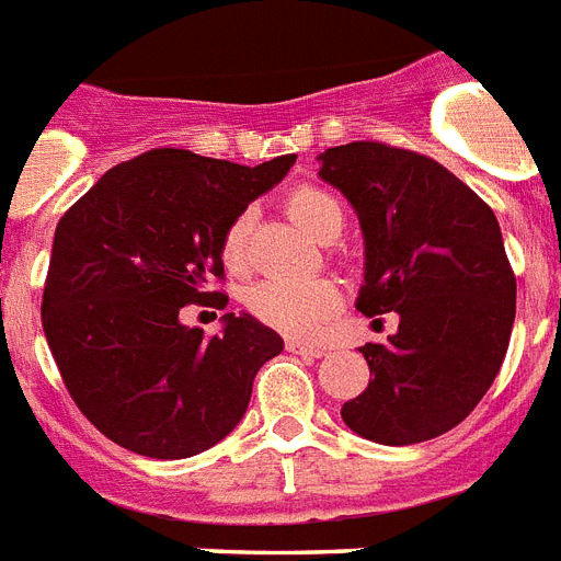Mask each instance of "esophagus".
<instances>
[{
    "mask_svg": "<svg viewBox=\"0 0 561 561\" xmlns=\"http://www.w3.org/2000/svg\"><path fill=\"white\" fill-rule=\"evenodd\" d=\"M286 350L295 355H307V358H321V355L327 353V346L309 344V341H300V337H291V341H286Z\"/></svg>",
    "mask_w": 561,
    "mask_h": 561,
    "instance_id": "1",
    "label": "esophagus"
}]
</instances>
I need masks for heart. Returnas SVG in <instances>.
I'll list each match as a JSON object with an SVG mask.
<instances>
[{"label":"heart","mask_w":561,"mask_h":561,"mask_svg":"<svg viewBox=\"0 0 561 561\" xmlns=\"http://www.w3.org/2000/svg\"><path fill=\"white\" fill-rule=\"evenodd\" d=\"M286 211L304 231L318 240H332L344 226V211L330 192L318 186H295L286 194ZM249 215L231 217L220 238V254L231 272H243L249 263ZM247 307L257 321L270 323L286 335H314L341 307V289L327 277L289 280L266 277L247 291Z\"/></svg>","instance_id":"1"}]
</instances>
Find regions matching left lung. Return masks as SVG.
<instances>
[{"instance_id":"left-lung-1","label":"left lung","mask_w":561,"mask_h":561,"mask_svg":"<svg viewBox=\"0 0 561 561\" xmlns=\"http://www.w3.org/2000/svg\"><path fill=\"white\" fill-rule=\"evenodd\" d=\"M321 160L367 240L358 309L401 318L387 344L360 346L373 378L341 419L369 442H430L473 413L511 344L516 275L499 220L453 171L410 148L358 140Z\"/></svg>"}]
</instances>
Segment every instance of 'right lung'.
<instances>
[{
  "label": "right lung",
  "mask_w": 561,
  "mask_h": 561,
  "mask_svg": "<svg viewBox=\"0 0 561 561\" xmlns=\"http://www.w3.org/2000/svg\"><path fill=\"white\" fill-rule=\"evenodd\" d=\"M295 154L249 165L154 148L114 165L57 224L42 330L73 404L148 458L208 450L243 419L257 369L284 337L252 314L206 335L183 307L226 309L220 238Z\"/></svg>",
  "instance_id": "1"
}]
</instances>
